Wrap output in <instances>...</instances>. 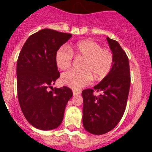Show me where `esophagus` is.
<instances>
[{"instance_id": "esophagus-1", "label": "esophagus", "mask_w": 152, "mask_h": 152, "mask_svg": "<svg viewBox=\"0 0 152 152\" xmlns=\"http://www.w3.org/2000/svg\"><path fill=\"white\" fill-rule=\"evenodd\" d=\"M73 96H76V95L80 94L81 91H79V90H73Z\"/></svg>"}]
</instances>
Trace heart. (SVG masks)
<instances>
[{
	"label": "heart",
	"mask_w": 152,
	"mask_h": 152,
	"mask_svg": "<svg viewBox=\"0 0 152 152\" xmlns=\"http://www.w3.org/2000/svg\"><path fill=\"white\" fill-rule=\"evenodd\" d=\"M73 54L77 58L85 59L82 70L77 72L68 70L62 74L61 82L64 85L74 90H79L89 85L93 79H102L110 72L114 62L113 54L109 49L102 48L99 44L92 40L77 42L70 49L66 46L59 48L55 55L56 66L65 70L73 62Z\"/></svg>",
	"instance_id": "heart-1"
}]
</instances>
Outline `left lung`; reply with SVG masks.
Wrapping results in <instances>:
<instances>
[{
	"label": "left lung",
	"mask_w": 152,
	"mask_h": 152,
	"mask_svg": "<svg viewBox=\"0 0 152 152\" xmlns=\"http://www.w3.org/2000/svg\"><path fill=\"white\" fill-rule=\"evenodd\" d=\"M114 57L110 73L93 89L82 91L83 126L88 132L101 135L111 131L125 112L130 87L129 62L117 41L107 37ZM101 91L99 96L93 95Z\"/></svg>",
	"instance_id": "1"
}]
</instances>
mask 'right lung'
Masks as SVG:
<instances>
[{
    "label": "right lung",
    "mask_w": 152,
    "mask_h": 152,
    "mask_svg": "<svg viewBox=\"0 0 152 152\" xmlns=\"http://www.w3.org/2000/svg\"><path fill=\"white\" fill-rule=\"evenodd\" d=\"M71 37V34L42 29L29 37L20 52L17 62L18 101L26 120L38 129L57 128L73 96L67 87L47 90L60 76L55 62L56 51Z\"/></svg>",
    "instance_id": "obj_1"
}]
</instances>
